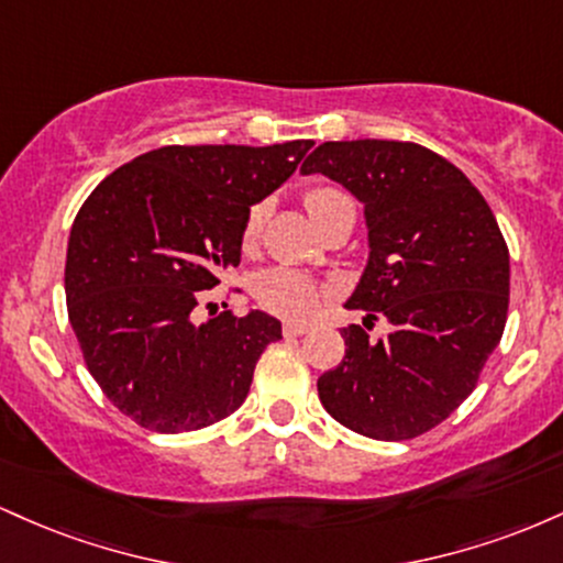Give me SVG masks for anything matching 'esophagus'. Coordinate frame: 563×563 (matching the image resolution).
<instances>
[{
	"label": "esophagus",
	"mask_w": 563,
	"mask_h": 563,
	"mask_svg": "<svg viewBox=\"0 0 563 563\" xmlns=\"http://www.w3.org/2000/svg\"><path fill=\"white\" fill-rule=\"evenodd\" d=\"M309 331V325H303V322H286V325H283V333L286 335H303Z\"/></svg>",
	"instance_id": "esophagus-1"
}]
</instances>
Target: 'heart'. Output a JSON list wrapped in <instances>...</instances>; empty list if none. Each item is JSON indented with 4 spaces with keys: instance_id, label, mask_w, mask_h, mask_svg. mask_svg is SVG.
Segmentation results:
<instances>
[{
    "instance_id": "obj_1",
    "label": "heart",
    "mask_w": 563,
    "mask_h": 563,
    "mask_svg": "<svg viewBox=\"0 0 563 563\" xmlns=\"http://www.w3.org/2000/svg\"><path fill=\"white\" fill-rule=\"evenodd\" d=\"M303 203H307V211L309 217H312V222L320 228V224L325 222L339 206L349 203V198L344 192L333 190V187H314V190L307 192ZM264 217H267V209H264L262 203L251 206L241 232L243 251L256 249V243H260L262 238ZM254 294L264 309H269V312L280 314V318H288V320L312 318V314L318 312L320 299H322L318 283H314L312 277L286 267L264 269V273L256 277Z\"/></svg>"
}]
</instances>
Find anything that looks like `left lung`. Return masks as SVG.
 I'll return each instance as SVG.
<instances>
[{"instance_id":"obj_1","label":"left lung","mask_w":563,"mask_h":563,"mask_svg":"<svg viewBox=\"0 0 563 563\" xmlns=\"http://www.w3.org/2000/svg\"><path fill=\"white\" fill-rule=\"evenodd\" d=\"M365 206V273L344 303L362 325L318 378L320 402L357 434L421 437L474 391L508 318V245L493 209L448 158L416 142H322L301 166ZM386 319L390 333L369 335Z\"/></svg>"}]
</instances>
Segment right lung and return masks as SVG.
<instances>
[{
  "mask_svg": "<svg viewBox=\"0 0 563 563\" xmlns=\"http://www.w3.org/2000/svg\"><path fill=\"white\" fill-rule=\"evenodd\" d=\"M312 145H166L84 200L68 238V320L97 386L142 429H206L243 405L280 320L228 309L198 325L200 290L241 264L249 209Z\"/></svg>",
  "mask_w": 563,
  "mask_h": 563,
  "instance_id": "add662e5",
  "label": "right lung"
}]
</instances>
